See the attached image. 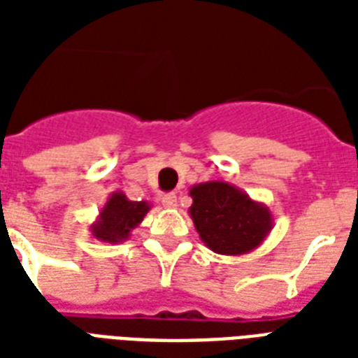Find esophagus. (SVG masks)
Returning a JSON list of instances; mask_svg holds the SVG:
<instances>
[{"label": "esophagus", "instance_id": "obj_1", "mask_svg": "<svg viewBox=\"0 0 358 358\" xmlns=\"http://www.w3.org/2000/svg\"><path fill=\"white\" fill-rule=\"evenodd\" d=\"M162 202H163V206H165V208H176V206H178V201H176V195H174V193L163 195Z\"/></svg>", "mask_w": 358, "mask_h": 358}]
</instances>
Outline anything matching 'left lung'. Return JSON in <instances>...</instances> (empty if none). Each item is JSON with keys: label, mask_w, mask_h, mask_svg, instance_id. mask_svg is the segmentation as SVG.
<instances>
[{"label": "left lung", "mask_w": 358, "mask_h": 358, "mask_svg": "<svg viewBox=\"0 0 358 358\" xmlns=\"http://www.w3.org/2000/svg\"><path fill=\"white\" fill-rule=\"evenodd\" d=\"M189 196L195 230L202 243L217 255H247L271 232V210L229 182H202L191 187Z\"/></svg>", "instance_id": "obj_1"}]
</instances>
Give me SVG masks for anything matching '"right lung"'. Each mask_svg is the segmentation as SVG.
<instances>
[{"label":"right lung","mask_w":358,"mask_h":358,"mask_svg":"<svg viewBox=\"0 0 358 358\" xmlns=\"http://www.w3.org/2000/svg\"><path fill=\"white\" fill-rule=\"evenodd\" d=\"M152 204L146 201H129L126 193L115 191L98 213L96 221L89 227L92 236L103 243H122L131 236L143 219L150 212Z\"/></svg>","instance_id":"obj_1"}]
</instances>
